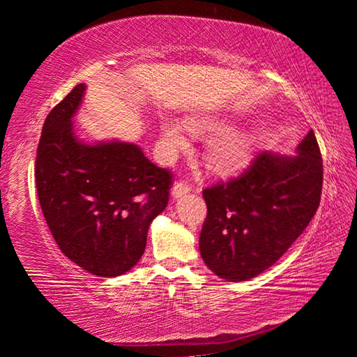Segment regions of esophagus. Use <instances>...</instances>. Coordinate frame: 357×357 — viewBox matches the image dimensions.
I'll list each match as a JSON object with an SVG mask.
<instances>
[{"label": "esophagus", "mask_w": 357, "mask_h": 357, "mask_svg": "<svg viewBox=\"0 0 357 357\" xmlns=\"http://www.w3.org/2000/svg\"><path fill=\"white\" fill-rule=\"evenodd\" d=\"M190 190H192V187L189 184L184 183V181H179V183L173 185L172 197L174 198V200H176V198H181L183 195H185V193H189Z\"/></svg>", "instance_id": "34e87169"}]
</instances>
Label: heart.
<instances>
[{
  "label": "heart",
  "instance_id": "1",
  "mask_svg": "<svg viewBox=\"0 0 357 357\" xmlns=\"http://www.w3.org/2000/svg\"><path fill=\"white\" fill-rule=\"evenodd\" d=\"M195 132H215L222 129V123L209 116H198L189 121ZM160 137L168 151H176L185 146L184 128L176 121L165 119L160 124ZM255 149V140L243 130H223L213 137L208 143L206 159L209 167L217 173H233L247 165Z\"/></svg>",
  "mask_w": 357,
  "mask_h": 357
}]
</instances>
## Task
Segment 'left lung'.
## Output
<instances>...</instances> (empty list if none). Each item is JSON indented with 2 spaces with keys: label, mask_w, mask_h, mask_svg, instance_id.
<instances>
[{
  "label": "left lung",
  "mask_w": 357,
  "mask_h": 357,
  "mask_svg": "<svg viewBox=\"0 0 357 357\" xmlns=\"http://www.w3.org/2000/svg\"><path fill=\"white\" fill-rule=\"evenodd\" d=\"M296 155L261 153L239 178L203 190L204 264L228 282L271 268L301 236L319 206L323 160L313 130Z\"/></svg>",
  "instance_id": "1"
}]
</instances>
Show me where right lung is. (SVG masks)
I'll return each instance as SVG.
<instances>
[{
  "mask_svg": "<svg viewBox=\"0 0 357 357\" xmlns=\"http://www.w3.org/2000/svg\"><path fill=\"white\" fill-rule=\"evenodd\" d=\"M80 83L48 113L36 157V187L56 244L98 277H118L140 261L148 228L168 204L172 174L135 143H84L72 118Z\"/></svg>",
  "mask_w": 357,
  "mask_h": 357,
  "instance_id": "obj_1",
  "label": "right lung"
}]
</instances>
